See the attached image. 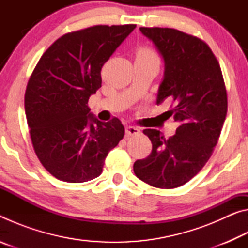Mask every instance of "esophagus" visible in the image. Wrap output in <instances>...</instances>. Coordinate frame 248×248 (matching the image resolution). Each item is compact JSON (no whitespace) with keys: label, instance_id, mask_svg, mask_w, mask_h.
<instances>
[{"label":"esophagus","instance_id":"34e87169","mask_svg":"<svg viewBox=\"0 0 248 248\" xmlns=\"http://www.w3.org/2000/svg\"><path fill=\"white\" fill-rule=\"evenodd\" d=\"M141 131L139 128L137 127H132V125H128L127 128H125V137L129 138V137H132V136H138Z\"/></svg>","mask_w":248,"mask_h":248}]
</instances>
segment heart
<instances>
[{"label": "heart", "instance_id": "1", "mask_svg": "<svg viewBox=\"0 0 248 248\" xmlns=\"http://www.w3.org/2000/svg\"><path fill=\"white\" fill-rule=\"evenodd\" d=\"M137 58H139V59H156L157 60V54L152 48L142 47L138 50Z\"/></svg>", "mask_w": 248, "mask_h": 248}]
</instances>
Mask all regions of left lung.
I'll return each mask as SVG.
<instances>
[{
	"instance_id": "obj_1",
	"label": "left lung",
	"mask_w": 248,
	"mask_h": 248,
	"mask_svg": "<svg viewBox=\"0 0 248 248\" xmlns=\"http://www.w3.org/2000/svg\"><path fill=\"white\" fill-rule=\"evenodd\" d=\"M164 60L156 104L170 103V116L179 124L169 139L156 129L143 133L152 152L133 164L137 177L151 186L171 189L199 173L217 145L228 111L221 68L209 46L177 29L140 27Z\"/></svg>"
}]
</instances>
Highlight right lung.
I'll return each mask as SVG.
<instances>
[{"instance_id": "right-lung-1", "label": "right lung", "mask_w": 248, "mask_h": 248, "mask_svg": "<svg viewBox=\"0 0 248 248\" xmlns=\"http://www.w3.org/2000/svg\"><path fill=\"white\" fill-rule=\"evenodd\" d=\"M136 25H97L65 33L47 49L29 78L25 112L33 150L57 179L84 183L102 174L124 138L118 118L99 121L87 106L100 71Z\"/></svg>"}]
</instances>
